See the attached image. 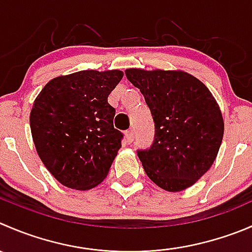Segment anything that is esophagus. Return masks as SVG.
Listing matches in <instances>:
<instances>
[{
	"mask_svg": "<svg viewBox=\"0 0 252 252\" xmlns=\"http://www.w3.org/2000/svg\"><path fill=\"white\" fill-rule=\"evenodd\" d=\"M126 143H128V144L133 143V140H134L133 130H128V131H126Z\"/></svg>",
	"mask_w": 252,
	"mask_h": 252,
	"instance_id": "esophagus-1",
	"label": "esophagus"
}]
</instances>
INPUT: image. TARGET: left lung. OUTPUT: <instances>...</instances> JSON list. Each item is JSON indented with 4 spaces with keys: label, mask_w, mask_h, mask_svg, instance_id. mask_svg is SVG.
Here are the masks:
<instances>
[{
    "label": "left lung",
    "mask_w": 252,
    "mask_h": 252,
    "mask_svg": "<svg viewBox=\"0 0 252 252\" xmlns=\"http://www.w3.org/2000/svg\"><path fill=\"white\" fill-rule=\"evenodd\" d=\"M126 76L140 90L155 123L151 146L138 150L146 175L165 191L186 189L209 170L220 148L218 103L187 72L128 69Z\"/></svg>",
    "instance_id": "obj_1"
}]
</instances>
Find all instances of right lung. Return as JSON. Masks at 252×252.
Returning <instances> with one entry per match:
<instances>
[{"label": "right lung", "mask_w": 252, "mask_h": 252, "mask_svg": "<svg viewBox=\"0 0 252 252\" xmlns=\"http://www.w3.org/2000/svg\"><path fill=\"white\" fill-rule=\"evenodd\" d=\"M123 77L119 70H85L59 76L44 86L31 112L39 158L66 187L86 191L109 172L123 133L113 126L108 96Z\"/></svg>", "instance_id": "right-lung-1"}]
</instances>
